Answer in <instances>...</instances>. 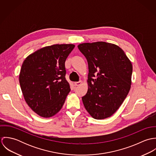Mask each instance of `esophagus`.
<instances>
[{"mask_svg":"<svg viewBox=\"0 0 156 156\" xmlns=\"http://www.w3.org/2000/svg\"><path fill=\"white\" fill-rule=\"evenodd\" d=\"M81 83H82V82H80V81H79V82H74V86L75 87H78V86H79V85H81Z\"/></svg>","mask_w":156,"mask_h":156,"instance_id":"34e87169","label":"esophagus"}]
</instances>
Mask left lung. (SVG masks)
Instances as JSON below:
<instances>
[{
	"label": "left lung",
	"instance_id": "left-lung-1",
	"mask_svg": "<svg viewBox=\"0 0 156 156\" xmlns=\"http://www.w3.org/2000/svg\"><path fill=\"white\" fill-rule=\"evenodd\" d=\"M77 47L87 59L89 69L88 92L82 98L84 106L94 119L110 117L130 89L132 64L116 45L99 41Z\"/></svg>",
	"mask_w": 156,
	"mask_h": 156
}]
</instances>
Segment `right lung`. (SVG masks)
<instances>
[{
    "label": "right lung",
    "mask_w": 156,
    "mask_h": 156,
    "mask_svg": "<svg viewBox=\"0 0 156 156\" xmlns=\"http://www.w3.org/2000/svg\"><path fill=\"white\" fill-rule=\"evenodd\" d=\"M74 47H44L29 55L23 63L19 75L23 95L28 106L40 116H53L65 103L71 90L65 77V62Z\"/></svg>",
    "instance_id": "obj_1"
}]
</instances>
